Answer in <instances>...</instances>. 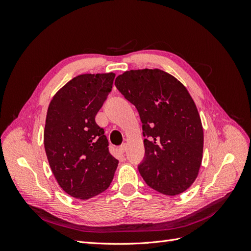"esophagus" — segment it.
<instances>
[{
    "instance_id": "obj_1",
    "label": "esophagus",
    "mask_w": 251,
    "mask_h": 251,
    "mask_svg": "<svg viewBox=\"0 0 251 251\" xmlns=\"http://www.w3.org/2000/svg\"><path fill=\"white\" fill-rule=\"evenodd\" d=\"M126 148H127V147H126V143H124L123 146H120V147H119V151H120V153H121V154H124L125 151H126Z\"/></svg>"
}]
</instances>
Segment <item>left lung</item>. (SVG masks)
<instances>
[{"label": "left lung", "mask_w": 251, "mask_h": 251, "mask_svg": "<svg viewBox=\"0 0 251 251\" xmlns=\"http://www.w3.org/2000/svg\"><path fill=\"white\" fill-rule=\"evenodd\" d=\"M115 86L135 105L142 123L146 153L138 170L143 180L163 195L183 193L198 176L204 139L188 91L159 69L126 71Z\"/></svg>", "instance_id": "obj_1"}]
</instances>
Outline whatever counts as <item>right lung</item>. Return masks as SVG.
Returning a JSON list of instances; mask_svg holds the SVG:
<instances>
[{
  "label": "right lung",
  "mask_w": 251,
  "mask_h": 251,
  "mask_svg": "<svg viewBox=\"0 0 251 251\" xmlns=\"http://www.w3.org/2000/svg\"><path fill=\"white\" fill-rule=\"evenodd\" d=\"M114 73L81 74L57 91L50 101L44 146L59 186L88 200L107 189L118 160L95 116L111 92Z\"/></svg>",
  "instance_id": "add662e5"
}]
</instances>
